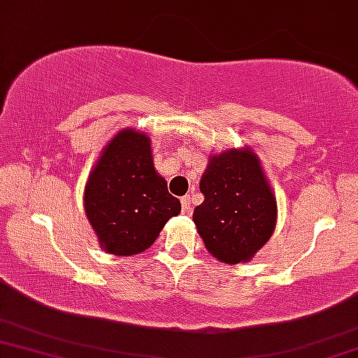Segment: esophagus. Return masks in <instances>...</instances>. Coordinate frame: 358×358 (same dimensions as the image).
Wrapping results in <instances>:
<instances>
[{
	"label": "esophagus",
	"instance_id": "34e87169",
	"mask_svg": "<svg viewBox=\"0 0 358 358\" xmlns=\"http://www.w3.org/2000/svg\"><path fill=\"white\" fill-rule=\"evenodd\" d=\"M193 200H192V194H185V196L182 198V211L185 213V215H189L193 210Z\"/></svg>",
	"mask_w": 358,
	"mask_h": 358
}]
</instances>
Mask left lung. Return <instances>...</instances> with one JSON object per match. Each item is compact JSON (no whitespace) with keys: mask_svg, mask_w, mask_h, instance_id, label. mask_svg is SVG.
Listing matches in <instances>:
<instances>
[{"mask_svg":"<svg viewBox=\"0 0 358 358\" xmlns=\"http://www.w3.org/2000/svg\"><path fill=\"white\" fill-rule=\"evenodd\" d=\"M200 192L193 221L206 250L228 264L250 261L273 234L278 211L257 157L248 148L213 155Z\"/></svg>","mask_w":358,"mask_h":358,"instance_id":"1","label":"left lung"}]
</instances>
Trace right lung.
I'll return each instance as SVG.
<instances>
[{
	"label": "right lung",
	"mask_w": 358,
	"mask_h": 358,
	"mask_svg": "<svg viewBox=\"0 0 358 358\" xmlns=\"http://www.w3.org/2000/svg\"><path fill=\"white\" fill-rule=\"evenodd\" d=\"M84 206L102 248L117 256L145 251L182 211L155 171L150 138L130 129L103 148L85 185Z\"/></svg>",
	"instance_id": "1"
}]
</instances>
